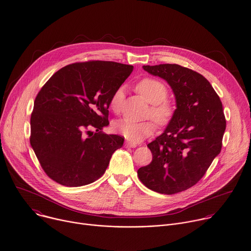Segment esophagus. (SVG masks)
Masks as SVG:
<instances>
[{"mask_svg": "<svg viewBox=\"0 0 251 251\" xmlns=\"http://www.w3.org/2000/svg\"><path fill=\"white\" fill-rule=\"evenodd\" d=\"M136 146H137L136 143H133V142H130V141L125 142V147L126 148H135Z\"/></svg>", "mask_w": 251, "mask_h": 251, "instance_id": "1", "label": "esophagus"}]
</instances>
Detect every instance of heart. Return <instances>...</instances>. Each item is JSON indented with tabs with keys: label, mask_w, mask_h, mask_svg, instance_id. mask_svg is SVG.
Instances as JSON below:
<instances>
[{
	"label": "heart",
	"mask_w": 251,
	"mask_h": 251,
	"mask_svg": "<svg viewBox=\"0 0 251 251\" xmlns=\"http://www.w3.org/2000/svg\"><path fill=\"white\" fill-rule=\"evenodd\" d=\"M137 92L151 105L149 117H151L160 125H167L175 115V106L167 100L168 88L162 81L146 77L136 84ZM123 100V89L118 88L110 100V108L117 113L120 109ZM156 125L153 120L149 119L141 122H135L129 119H121L114 124V129L122 134L126 139L138 142L154 132Z\"/></svg>",
	"instance_id": "1"
}]
</instances>
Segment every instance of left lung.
Returning <instances> with one entry per match:
<instances>
[{
    "label": "left lung",
    "mask_w": 251,
    "mask_h": 251,
    "mask_svg": "<svg viewBox=\"0 0 251 251\" xmlns=\"http://www.w3.org/2000/svg\"><path fill=\"white\" fill-rule=\"evenodd\" d=\"M143 69L169 83L176 109L164 133L148 144L152 160L137 176L148 189L175 194L194 186L220 153L226 130L223 105L206 77L192 69L170 63Z\"/></svg>",
    "instance_id": "left-lung-1"
}]
</instances>
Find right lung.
Segmentation results:
<instances>
[{"label": "right lung", "mask_w": 251, "mask_h": 251, "mask_svg": "<svg viewBox=\"0 0 251 251\" xmlns=\"http://www.w3.org/2000/svg\"><path fill=\"white\" fill-rule=\"evenodd\" d=\"M133 69L115 61L75 62L59 69L38 93L30 144L52 180L80 187L102 176L124 142V137L101 131L109 125L110 100Z\"/></svg>", "instance_id": "right-lung-1"}]
</instances>
